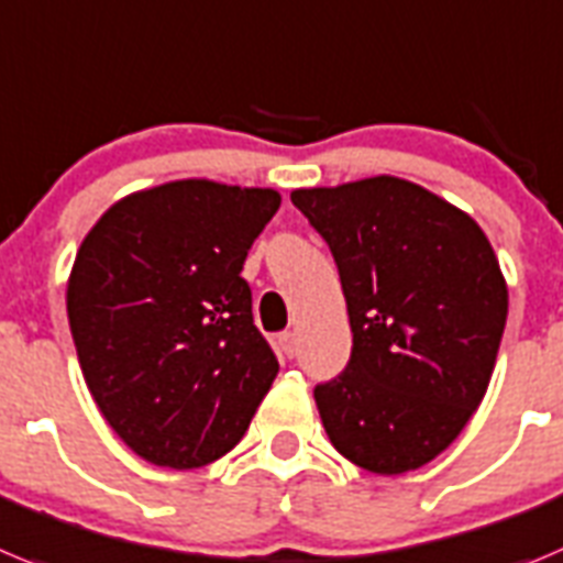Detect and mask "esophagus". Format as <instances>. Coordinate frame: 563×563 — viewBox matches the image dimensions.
<instances>
[{
  "label": "esophagus",
  "mask_w": 563,
  "mask_h": 563,
  "mask_svg": "<svg viewBox=\"0 0 563 563\" xmlns=\"http://www.w3.org/2000/svg\"><path fill=\"white\" fill-rule=\"evenodd\" d=\"M277 351L283 353V356H288L291 358L294 353H297V333H291V331H283L280 336H277Z\"/></svg>",
  "instance_id": "1"
}]
</instances>
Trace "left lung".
Segmentation results:
<instances>
[{
  "label": "left lung",
  "instance_id": "1",
  "mask_svg": "<svg viewBox=\"0 0 563 563\" xmlns=\"http://www.w3.org/2000/svg\"><path fill=\"white\" fill-rule=\"evenodd\" d=\"M291 201L331 246L353 331L342 376L313 389L328 440L382 477L432 463L485 398L503 342L508 283L488 235L398 176Z\"/></svg>",
  "mask_w": 563,
  "mask_h": 563
}]
</instances>
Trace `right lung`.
Segmentation results:
<instances>
[{"mask_svg": "<svg viewBox=\"0 0 563 563\" xmlns=\"http://www.w3.org/2000/svg\"><path fill=\"white\" fill-rule=\"evenodd\" d=\"M277 207L272 187L176 179L123 196L86 232L69 331L106 423L148 463L224 457L272 389L280 364L241 269Z\"/></svg>", "mask_w": 563, "mask_h": 563, "instance_id": "add662e5", "label": "right lung"}]
</instances>
